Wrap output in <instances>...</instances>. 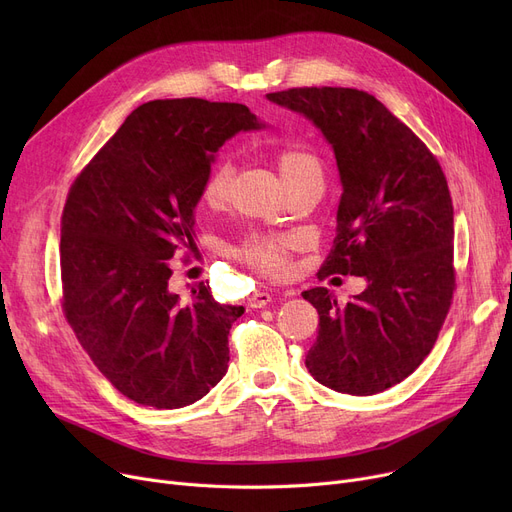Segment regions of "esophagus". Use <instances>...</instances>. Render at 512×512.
<instances>
[{
	"mask_svg": "<svg viewBox=\"0 0 512 512\" xmlns=\"http://www.w3.org/2000/svg\"><path fill=\"white\" fill-rule=\"evenodd\" d=\"M270 301H272V294H270V292H267V290H257V292H253L251 297H249V307L261 309V307H265Z\"/></svg>",
	"mask_w": 512,
	"mask_h": 512,
	"instance_id": "obj_1",
	"label": "esophagus"
}]
</instances>
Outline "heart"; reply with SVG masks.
Segmentation results:
<instances>
[{"label":"heart","instance_id":"1","mask_svg":"<svg viewBox=\"0 0 512 512\" xmlns=\"http://www.w3.org/2000/svg\"><path fill=\"white\" fill-rule=\"evenodd\" d=\"M276 168L284 186H290L309 176L321 174L319 159L313 151L301 145H284L274 153ZM232 164L228 159H220L211 168L203 182V201L209 207H220L230 191ZM301 245V236L292 232H253L240 240L236 247V257L247 263L251 270L263 276L280 278L288 272L290 255Z\"/></svg>","mask_w":512,"mask_h":512}]
</instances>
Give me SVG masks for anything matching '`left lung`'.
Wrapping results in <instances>:
<instances>
[{
	"label": "left lung",
	"instance_id": "left-lung-1",
	"mask_svg": "<svg viewBox=\"0 0 512 512\" xmlns=\"http://www.w3.org/2000/svg\"><path fill=\"white\" fill-rule=\"evenodd\" d=\"M267 99L307 116L336 155L338 226L317 278L340 274L367 282L346 305L324 286L303 292L319 313L307 369L336 392H384L423 363L452 303L454 222L446 176L417 134L365 91L297 87Z\"/></svg>",
	"mask_w": 512,
	"mask_h": 512
}]
</instances>
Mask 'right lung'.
<instances>
[{
    "label": "right lung",
    "mask_w": 512,
    "mask_h": 512,
    "mask_svg": "<svg viewBox=\"0 0 512 512\" xmlns=\"http://www.w3.org/2000/svg\"><path fill=\"white\" fill-rule=\"evenodd\" d=\"M261 124L242 103L197 97L139 105L72 182L62 213V309L95 367L143 407L193 405L228 369L242 307L199 282L168 290L170 259L193 247L213 153Z\"/></svg>",
    "instance_id": "right-lung-1"
}]
</instances>
